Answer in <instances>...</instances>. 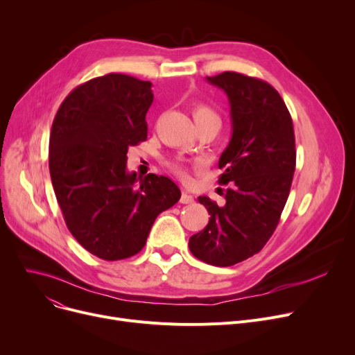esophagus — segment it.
Listing matches in <instances>:
<instances>
[{
    "label": "esophagus",
    "mask_w": 355,
    "mask_h": 355,
    "mask_svg": "<svg viewBox=\"0 0 355 355\" xmlns=\"http://www.w3.org/2000/svg\"><path fill=\"white\" fill-rule=\"evenodd\" d=\"M180 202H181V204H193V202H194V198H193V196H190L189 193L182 191L181 198H180Z\"/></svg>",
    "instance_id": "obj_1"
}]
</instances>
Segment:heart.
Masks as SVG:
<instances>
[{"instance_id": "1", "label": "heart", "mask_w": 355, "mask_h": 355, "mask_svg": "<svg viewBox=\"0 0 355 355\" xmlns=\"http://www.w3.org/2000/svg\"><path fill=\"white\" fill-rule=\"evenodd\" d=\"M191 114H193V118H194L196 123H200V122L206 121V119H213V118L218 119L216 110L213 107H210L207 103H204V102H193L191 103ZM171 170L181 180H184V181L190 180L187 168H185L182 164H178V162L171 164Z\"/></svg>"}]
</instances>
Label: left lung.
Masks as SVG:
<instances>
[{"label": "left lung", "mask_w": 355, "mask_h": 355, "mask_svg": "<svg viewBox=\"0 0 355 355\" xmlns=\"http://www.w3.org/2000/svg\"><path fill=\"white\" fill-rule=\"evenodd\" d=\"M206 79L230 103L232 138L218 159V182L230 187L223 206L198 197L210 220L189 246L202 262L233 266L262 250L281 218L296 164L293 123L269 83L236 71Z\"/></svg>", "instance_id": "obj_1"}]
</instances>
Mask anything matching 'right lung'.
<instances>
[{"label":"right lung","instance_id":"obj_1","mask_svg":"<svg viewBox=\"0 0 355 355\" xmlns=\"http://www.w3.org/2000/svg\"><path fill=\"white\" fill-rule=\"evenodd\" d=\"M153 83L121 73L69 93L51 125L49 168L67 229L92 254H137L181 191L170 178L126 170L128 148L146 139Z\"/></svg>","mask_w":355,"mask_h":355}]
</instances>
